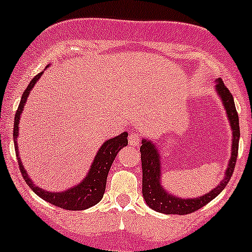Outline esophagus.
<instances>
[{"instance_id":"1","label":"esophagus","mask_w":252,"mask_h":252,"mask_svg":"<svg viewBox=\"0 0 252 252\" xmlns=\"http://www.w3.org/2000/svg\"><path fill=\"white\" fill-rule=\"evenodd\" d=\"M128 141H129V145H130V146L138 147L141 142V138L138 133H135V131H131V133L129 134Z\"/></svg>"}]
</instances>
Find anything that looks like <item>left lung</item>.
<instances>
[{
    "label": "left lung",
    "mask_w": 252,
    "mask_h": 252,
    "mask_svg": "<svg viewBox=\"0 0 252 252\" xmlns=\"http://www.w3.org/2000/svg\"><path fill=\"white\" fill-rule=\"evenodd\" d=\"M216 91L222 100L225 112H227L228 121L232 128V157L228 162L227 171L222 182L202 196L194 197V199H183L171 192L167 191L161 184V157L158 150L155 146L154 142L146 139H142L140 152H141V167H142V196L149 207L157 212L164 215H189L195 212L212 201L217 195L222 192V190L227 187L230 180L233 172H234L236 158H238L239 139H240V128H239V117L236 112L234 98L227 86L224 85L220 79H218L216 84Z\"/></svg>",
    "instance_id": "obj_1"
}]
</instances>
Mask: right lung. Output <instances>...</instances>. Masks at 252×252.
<instances>
[{"instance_id":"right-lung-1","label":"right lung","mask_w":252,"mask_h":252,"mask_svg":"<svg viewBox=\"0 0 252 252\" xmlns=\"http://www.w3.org/2000/svg\"><path fill=\"white\" fill-rule=\"evenodd\" d=\"M44 74V72L39 73L32 78L30 81L28 88L25 89L23 93L22 98H20V103L18 106V110L16 112V117H14V128H13V140H14V149H16L17 158H18V166L20 168V173L24 178L25 183L32 188V191L44 199L45 201L50 202V204L57 206V207L64 208V210L69 211H80L86 210V208L91 207V206L96 205L97 202L101 201L103 197L106 189V182H107V175L110 172L112 163H113L114 158H116L117 154L119 150L123 149L124 146L128 145V133L124 131L121 135L112 138L110 140H106L102 144V146L98 149L97 154H96L95 158H94L93 164H91L90 169H89L88 175L79 183L75 187L70 188V189L64 190V191H47V190L41 189V188L36 187L32 179L29 178L27 172H25L24 166H23L22 161L19 158V152H18V131H19V119L20 114L23 113L24 110V105L27 102V98L29 96L30 91L34 88L35 83L39 80L40 77Z\"/></svg>"}]
</instances>
